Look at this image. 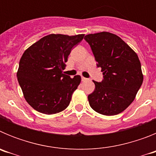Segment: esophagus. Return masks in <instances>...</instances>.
I'll use <instances>...</instances> for the list:
<instances>
[{
	"mask_svg": "<svg viewBox=\"0 0 156 156\" xmlns=\"http://www.w3.org/2000/svg\"><path fill=\"white\" fill-rule=\"evenodd\" d=\"M87 78H85V77H83V76H81V80L82 81H86L87 80Z\"/></svg>",
	"mask_w": 156,
	"mask_h": 156,
	"instance_id": "obj_1",
	"label": "esophagus"
}]
</instances>
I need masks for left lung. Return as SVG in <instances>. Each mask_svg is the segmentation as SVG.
I'll use <instances>...</instances> for the list:
<instances>
[{"label":"left lung","instance_id":"left-lung-1","mask_svg":"<svg viewBox=\"0 0 156 156\" xmlns=\"http://www.w3.org/2000/svg\"><path fill=\"white\" fill-rule=\"evenodd\" d=\"M84 39L104 75L101 83L93 80L95 89L88 95L89 104L102 115L120 113L133 102L142 84L138 56L120 37L109 32L87 34Z\"/></svg>","mask_w":156,"mask_h":156}]
</instances>
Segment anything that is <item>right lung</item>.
I'll use <instances>...</instances> for the list:
<instances>
[{
    "mask_svg": "<svg viewBox=\"0 0 156 156\" xmlns=\"http://www.w3.org/2000/svg\"><path fill=\"white\" fill-rule=\"evenodd\" d=\"M84 34H49L25 51L17 72L23 96L32 108L47 115L66 109L81 81L63 73L72 48Z\"/></svg>",
    "mask_w": 156,
    "mask_h": 156,
    "instance_id": "obj_1",
    "label": "right lung"
}]
</instances>
